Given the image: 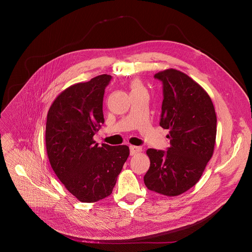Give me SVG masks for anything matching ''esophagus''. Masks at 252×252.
<instances>
[{
    "label": "esophagus",
    "mask_w": 252,
    "mask_h": 252,
    "mask_svg": "<svg viewBox=\"0 0 252 252\" xmlns=\"http://www.w3.org/2000/svg\"><path fill=\"white\" fill-rule=\"evenodd\" d=\"M129 150H130V155H131V156H134V155L140 153L141 148L137 147V146H132V145H131V146H129Z\"/></svg>",
    "instance_id": "esophagus-1"
}]
</instances>
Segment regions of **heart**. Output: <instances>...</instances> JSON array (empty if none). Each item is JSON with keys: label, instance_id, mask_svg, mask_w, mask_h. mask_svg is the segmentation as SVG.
I'll return each instance as SVG.
<instances>
[{"label": "heart", "instance_id": "b5f03b06", "mask_svg": "<svg viewBox=\"0 0 252 252\" xmlns=\"http://www.w3.org/2000/svg\"><path fill=\"white\" fill-rule=\"evenodd\" d=\"M130 89H131V93L138 92V91H145V88L143 87V85L141 84L139 80H133L130 85Z\"/></svg>", "mask_w": 252, "mask_h": 252}]
</instances>
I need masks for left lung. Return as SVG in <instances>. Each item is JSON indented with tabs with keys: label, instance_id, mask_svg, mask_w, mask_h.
<instances>
[{
	"label": "left lung",
	"instance_id": "8db88e82",
	"mask_svg": "<svg viewBox=\"0 0 252 252\" xmlns=\"http://www.w3.org/2000/svg\"><path fill=\"white\" fill-rule=\"evenodd\" d=\"M163 84L160 126L169 129L167 151L148 149V189L166 196L188 191L212 158L217 115L208 93L186 73L169 68L155 74Z\"/></svg>",
	"mask_w": 252,
	"mask_h": 252
}]
</instances>
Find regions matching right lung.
Instances as JSON below:
<instances>
[{"label":"right lung","mask_w":252,"mask_h":252,"mask_svg":"<svg viewBox=\"0 0 252 252\" xmlns=\"http://www.w3.org/2000/svg\"><path fill=\"white\" fill-rule=\"evenodd\" d=\"M111 78L101 74L66 88L47 114L45 144L51 167L65 189L84 203L112 193L129 156L126 145L98 147L93 138L104 123L103 95Z\"/></svg>","instance_id":"obj_1"}]
</instances>
